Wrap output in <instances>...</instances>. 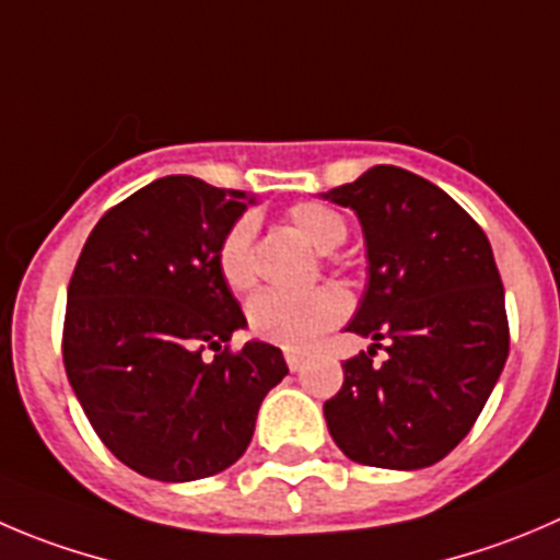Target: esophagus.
I'll return each instance as SVG.
<instances>
[{
  "label": "esophagus",
  "instance_id": "34e87169",
  "mask_svg": "<svg viewBox=\"0 0 560 560\" xmlns=\"http://www.w3.org/2000/svg\"><path fill=\"white\" fill-rule=\"evenodd\" d=\"M285 363H289L291 371H300L302 363H305V354H300V351H285Z\"/></svg>",
  "mask_w": 560,
  "mask_h": 560
}]
</instances>
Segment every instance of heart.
Wrapping results in <instances>:
<instances>
[{
    "label": "heart",
    "mask_w": 560,
    "mask_h": 560,
    "mask_svg": "<svg viewBox=\"0 0 560 560\" xmlns=\"http://www.w3.org/2000/svg\"><path fill=\"white\" fill-rule=\"evenodd\" d=\"M289 222L316 253H332L346 242V220L324 203H296L289 209ZM217 269L233 291H247L255 283L253 264V220L242 217L233 222L217 247ZM349 296L338 285H324L302 296L260 291L249 300V329L266 343L280 349H311L327 329L349 316Z\"/></svg>",
    "instance_id": "1"
}]
</instances>
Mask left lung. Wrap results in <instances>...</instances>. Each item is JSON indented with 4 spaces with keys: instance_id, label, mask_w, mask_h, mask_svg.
Masks as SVG:
<instances>
[{
    "instance_id": "8db88e82",
    "label": "left lung",
    "mask_w": 560,
    "mask_h": 560,
    "mask_svg": "<svg viewBox=\"0 0 560 560\" xmlns=\"http://www.w3.org/2000/svg\"><path fill=\"white\" fill-rule=\"evenodd\" d=\"M322 197L363 225L369 285L346 329L374 338L346 360L343 387L324 404L329 434L357 465H434L472 429L509 357L487 233L440 186L393 164Z\"/></svg>"
}]
</instances>
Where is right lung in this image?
I'll return each mask as SVG.
<instances>
[{
	"label": "right lung",
	"mask_w": 560,
	"mask_h": 560,
	"mask_svg": "<svg viewBox=\"0 0 560 560\" xmlns=\"http://www.w3.org/2000/svg\"><path fill=\"white\" fill-rule=\"evenodd\" d=\"M249 203L191 175L159 178L101 217L71 275L68 382L101 443L145 478L180 483L231 467L289 374L277 346H228L247 318L217 247Z\"/></svg>",
	"instance_id": "1"
}]
</instances>
